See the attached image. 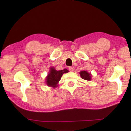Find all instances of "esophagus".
<instances>
[{
  "mask_svg": "<svg viewBox=\"0 0 131 131\" xmlns=\"http://www.w3.org/2000/svg\"><path fill=\"white\" fill-rule=\"evenodd\" d=\"M73 68L72 67V66H70V67H69V70L70 71V72H73Z\"/></svg>",
  "mask_w": 131,
  "mask_h": 131,
  "instance_id": "34e87169",
  "label": "esophagus"
}]
</instances>
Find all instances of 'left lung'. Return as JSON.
<instances>
[{
  "instance_id": "left-lung-1",
  "label": "left lung",
  "mask_w": 131,
  "mask_h": 131,
  "mask_svg": "<svg viewBox=\"0 0 131 131\" xmlns=\"http://www.w3.org/2000/svg\"><path fill=\"white\" fill-rule=\"evenodd\" d=\"M79 73L80 74L81 77L83 79L85 80H88V81H90L91 80V73H88V72H87V71L85 70L81 71Z\"/></svg>"
}]
</instances>
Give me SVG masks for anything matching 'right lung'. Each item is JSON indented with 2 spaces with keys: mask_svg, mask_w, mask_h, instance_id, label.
<instances>
[{
  "mask_svg": "<svg viewBox=\"0 0 131 131\" xmlns=\"http://www.w3.org/2000/svg\"><path fill=\"white\" fill-rule=\"evenodd\" d=\"M69 72L68 69H64L63 70H57L54 68H50V72L46 78V83L48 87L53 88L57 87L58 83L60 81L61 78L63 73H66Z\"/></svg>",
  "mask_w": 131,
  "mask_h": 131,
  "instance_id": "obj_1",
  "label": "right lung"
}]
</instances>
